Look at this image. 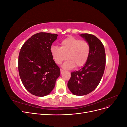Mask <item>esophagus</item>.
<instances>
[{
    "mask_svg": "<svg viewBox=\"0 0 127 127\" xmlns=\"http://www.w3.org/2000/svg\"><path fill=\"white\" fill-rule=\"evenodd\" d=\"M64 72V70H61V69L60 70V74H61V75H62Z\"/></svg>",
    "mask_w": 127,
    "mask_h": 127,
    "instance_id": "34e87169",
    "label": "esophagus"
}]
</instances>
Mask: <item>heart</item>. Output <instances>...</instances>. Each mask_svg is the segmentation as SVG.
Segmentation results:
<instances>
[{
  "mask_svg": "<svg viewBox=\"0 0 127 127\" xmlns=\"http://www.w3.org/2000/svg\"><path fill=\"white\" fill-rule=\"evenodd\" d=\"M60 45V47L52 46L50 52L53 60L58 64L68 58L61 66L64 69L70 70L75 66L79 68L86 63L90 51L87 42L71 36L61 41Z\"/></svg>",
  "mask_w": 127,
  "mask_h": 127,
  "instance_id": "heart-1",
  "label": "heart"
}]
</instances>
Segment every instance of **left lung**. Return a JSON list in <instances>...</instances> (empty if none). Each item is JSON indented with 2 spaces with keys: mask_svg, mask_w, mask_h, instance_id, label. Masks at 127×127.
Wrapping results in <instances>:
<instances>
[{
  "mask_svg": "<svg viewBox=\"0 0 127 127\" xmlns=\"http://www.w3.org/2000/svg\"><path fill=\"white\" fill-rule=\"evenodd\" d=\"M80 36L90 45V55L86 63L81 69L71 73L68 87L71 93L83 96L94 91L100 83L105 67V49L97 37L88 34Z\"/></svg>",
  "mask_w": 127,
  "mask_h": 127,
  "instance_id": "1",
  "label": "left lung"
}]
</instances>
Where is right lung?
<instances>
[{"label":"right lung","mask_w":127,"mask_h":127,"mask_svg":"<svg viewBox=\"0 0 127 127\" xmlns=\"http://www.w3.org/2000/svg\"><path fill=\"white\" fill-rule=\"evenodd\" d=\"M58 35L48 33L34 34L21 49L18 57V72L26 90L39 97L47 96L54 88L60 75L59 67L50 52Z\"/></svg>","instance_id":"add662e5"}]
</instances>
